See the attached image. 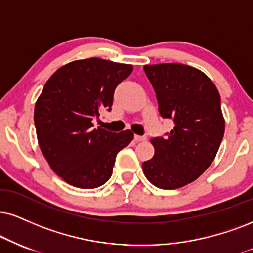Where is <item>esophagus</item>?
I'll list each match as a JSON object with an SVG mask.
<instances>
[{
    "instance_id": "1",
    "label": "esophagus",
    "mask_w": 253,
    "mask_h": 253,
    "mask_svg": "<svg viewBox=\"0 0 253 253\" xmlns=\"http://www.w3.org/2000/svg\"><path fill=\"white\" fill-rule=\"evenodd\" d=\"M135 141H136V142H144V141H146V137H145V136H138V135H136V136H135Z\"/></svg>"
}]
</instances>
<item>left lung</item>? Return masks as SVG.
Masks as SVG:
<instances>
[{"label":"left lung","mask_w":253,"mask_h":253,"mask_svg":"<svg viewBox=\"0 0 253 253\" xmlns=\"http://www.w3.org/2000/svg\"><path fill=\"white\" fill-rule=\"evenodd\" d=\"M154 86L158 110L173 120L167 137H155V155L143 163L150 183L164 190L182 188L210 167L222 143L224 121L220 96L203 71L180 63L144 65Z\"/></svg>","instance_id":"8db88e82"}]
</instances>
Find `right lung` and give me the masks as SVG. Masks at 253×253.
Returning a JSON list of instances; mask_svg holds the SVG:
<instances>
[{
    "mask_svg": "<svg viewBox=\"0 0 253 253\" xmlns=\"http://www.w3.org/2000/svg\"><path fill=\"white\" fill-rule=\"evenodd\" d=\"M132 73L131 64L91 57L70 62L46 81L37 98L34 122L39 145L52 171L80 189L108 182L118 151L133 139L93 126L103 110H111L116 86Z\"/></svg>",
    "mask_w": 253,
    "mask_h": 253,
    "instance_id": "add662e5",
    "label": "right lung"
}]
</instances>
